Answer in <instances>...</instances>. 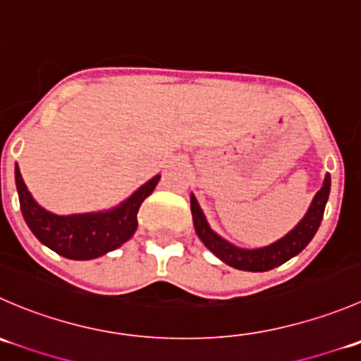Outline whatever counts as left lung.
Returning a JSON list of instances; mask_svg holds the SVG:
<instances>
[{
    "label": "left lung",
    "instance_id": "left-lung-1",
    "mask_svg": "<svg viewBox=\"0 0 361 361\" xmlns=\"http://www.w3.org/2000/svg\"><path fill=\"white\" fill-rule=\"evenodd\" d=\"M330 174H326L323 187L314 195L305 216L296 224L295 229H291L286 236L274 241L271 245L259 248H241L233 245L231 241L224 240L220 234H216L209 227L197 199H195L194 194H190V209L195 233H197L199 240L206 245V248L212 250L226 264L233 266L236 269H243V271H268V269L277 268V266L284 264L286 261L298 255L310 243L314 234L319 229L321 220H323L324 206H326L328 195H330Z\"/></svg>",
    "mask_w": 361,
    "mask_h": 361
}]
</instances>
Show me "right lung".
Segmentation results:
<instances>
[{
  "mask_svg": "<svg viewBox=\"0 0 361 361\" xmlns=\"http://www.w3.org/2000/svg\"><path fill=\"white\" fill-rule=\"evenodd\" d=\"M160 174L137 188L130 197L104 212L56 215L42 208L27 190L16 164V185L20 212L31 233L56 254L75 261L97 259L121 247L137 229V212L142 201L155 190Z\"/></svg>",
  "mask_w": 361,
  "mask_h": 361,
  "instance_id": "add662e5",
  "label": "right lung"
}]
</instances>
